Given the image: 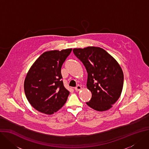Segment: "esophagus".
<instances>
[{
  "mask_svg": "<svg viewBox=\"0 0 149 149\" xmlns=\"http://www.w3.org/2000/svg\"><path fill=\"white\" fill-rule=\"evenodd\" d=\"M75 90L76 91H79L81 89V87L80 86H77L76 87H75Z\"/></svg>",
  "mask_w": 149,
  "mask_h": 149,
  "instance_id": "34e87169",
  "label": "esophagus"
}]
</instances>
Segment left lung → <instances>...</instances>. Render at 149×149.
I'll use <instances>...</instances> for the list:
<instances>
[{
  "instance_id": "8db88e82",
  "label": "left lung",
  "mask_w": 149,
  "mask_h": 149,
  "mask_svg": "<svg viewBox=\"0 0 149 149\" xmlns=\"http://www.w3.org/2000/svg\"><path fill=\"white\" fill-rule=\"evenodd\" d=\"M73 52L83 62L88 73L87 87L92 96L86 104L97 111L109 109L123 91L124 74L120 65L100 47L76 48Z\"/></svg>"
}]
</instances>
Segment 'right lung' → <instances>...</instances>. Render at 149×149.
<instances>
[{
	"label": "right lung",
	"mask_w": 149,
	"mask_h": 149,
	"mask_svg": "<svg viewBox=\"0 0 149 149\" xmlns=\"http://www.w3.org/2000/svg\"><path fill=\"white\" fill-rule=\"evenodd\" d=\"M72 49L43 53L29 70L24 81V91L37 111L51 115L65 104L70 91L64 86L61 68Z\"/></svg>",
	"instance_id": "add662e5"
}]
</instances>
